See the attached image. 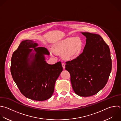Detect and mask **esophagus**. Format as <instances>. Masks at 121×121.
<instances>
[{"label":"esophagus","mask_w":121,"mask_h":121,"mask_svg":"<svg viewBox=\"0 0 121 121\" xmlns=\"http://www.w3.org/2000/svg\"><path fill=\"white\" fill-rule=\"evenodd\" d=\"M62 67L63 69L65 68V63H62Z\"/></svg>","instance_id":"1"}]
</instances>
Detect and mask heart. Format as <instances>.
I'll return each instance as SVG.
<instances>
[{"instance_id": "heart-1", "label": "heart", "mask_w": 121, "mask_h": 121, "mask_svg": "<svg viewBox=\"0 0 121 121\" xmlns=\"http://www.w3.org/2000/svg\"><path fill=\"white\" fill-rule=\"evenodd\" d=\"M83 46V42L80 38L70 37L57 42L53 50L57 54L61 55L65 60H72L80 55Z\"/></svg>"}]
</instances>
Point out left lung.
Wrapping results in <instances>:
<instances>
[{
	"mask_svg": "<svg viewBox=\"0 0 121 121\" xmlns=\"http://www.w3.org/2000/svg\"><path fill=\"white\" fill-rule=\"evenodd\" d=\"M86 37L83 52L76 59L66 62L75 93L87 97L97 94L108 80L112 60L108 45L99 35L81 33Z\"/></svg>",
	"mask_w": 121,
	"mask_h": 121,
	"instance_id": "obj_1",
	"label": "left lung"
}]
</instances>
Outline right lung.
I'll return each instance as SVG.
<instances>
[{
    "mask_svg": "<svg viewBox=\"0 0 121 121\" xmlns=\"http://www.w3.org/2000/svg\"><path fill=\"white\" fill-rule=\"evenodd\" d=\"M31 40L21 42L12 55L10 70L12 78L21 93L35 101L48 99L52 95L56 80L63 70L61 62L51 65L44 55H50L44 47ZM34 48L35 53H31Z\"/></svg>",
    "mask_w": 121,
    "mask_h": 121,
    "instance_id": "right-lung-1",
    "label": "right lung"
}]
</instances>
